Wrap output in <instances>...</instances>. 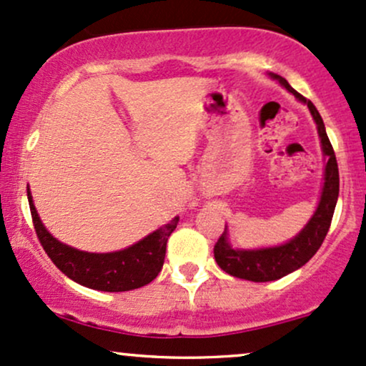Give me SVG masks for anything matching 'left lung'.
Here are the masks:
<instances>
[{
	"instance_id": "8db88e82",
	"label": "left lung",
	"mask_w": 366,
	"mask_h": 366,
	"mask_svg": "<svg viewBox=\"0 0 366 366\" xmlns=\"http://www.w3.org/2000/svg\"><path fill=\"white\" fill-rule=\"evenodd\" d=\"M271 76L276 78L286 90L292 92L298 100H302L310 109L312 116L315 119L317 129H319L322 149L325 157H327V164H325V182L319 208H317L310 222L307 223V227L292 242L280 245V247L261 250H235L228 245L227 232H223L217 244H214L213 252L214 261L218 262V266L228 272V274L235 276V278L249 280L254 281V283H264V281L283 278V276L297 271L298 267H302L303 264L309 262L314 257L317 250L322 245L325 235H327L329 227H331L334 208H336L339 196L337 160L336 155H334L331 141H329L327 133H325L324 121L319 111H317L315 105L310 100H307L305 97L295 92L283 76H278V74H271Z\"/></svg>"
}]
</instances>
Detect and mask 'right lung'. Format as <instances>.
Instances as JSON below:
<instances>
[{
    "label": "right lung",
    "instance_id": "right-lung-1",
    "mask_svg": "<svg viewBox=\"0 0 366 366\" xmlns=\"http://www.w3.org/2000/svg\"><path fill=\"white\" fill-rule=\"evenodd\" d=\"M27 197L37 239L57 269L78 285L99 292H129L152 283L162 271L167 240L179 223V217L174 218L138 244L119 252L90 254L57 242L39 219L29 187Z\"/></svg>",
    "mask_w": 366,
    "mask_h": 366
}]
</instances>
